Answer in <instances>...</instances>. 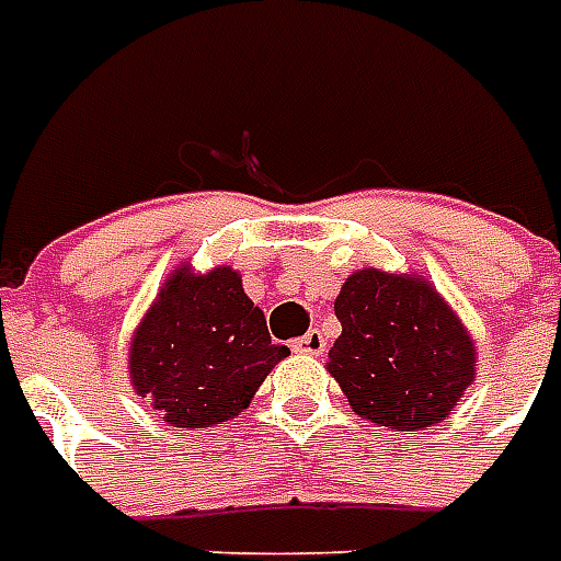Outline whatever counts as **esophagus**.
Wrapping results in <instances>:
<instances>
[{"label":"esophagus","instance_id":"obj_1","mask_svg":"<svg viewBox=\"0 0 561 561\" xmlns=\"http://www.w3.org/2000/svg\"><path fill=\"white\" fill-rule=\"evenodd\" d=\"M294 348L300 354H312V357H318V354H324V348H328V340H324L321 330H309L306 336H300V340L294 342Z\"/></svg>","mask_w":561,"mask_h":561}]
</instances>
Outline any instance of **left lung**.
Masks as SVG:
<instances>
[{"label": "left lung", "mask_w": 561, "mask_h": 561, "mask_svg": "<svg viewBox=\"0 0 561 561\" xmlns=\"http://www.w3.org/2000/svg\"><path fill=\"white\" fill-rule=\"evenodd\" d=\"M342 333L328 373L348 405L393 433L445 421L478 373L474 342L426 279L364 267L333 304Z\"/></svg>", "instance_id": "left-lung-1"}]
</instances>
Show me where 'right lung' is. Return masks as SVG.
I'll use <instances>...</instances> for the list:
<instances>
[{
    "instance_id": "right-lung-1",
    "label": "right lung",
    "mask_w": 561,
    "mask_h": 561,
    "mask_svg": "<svg viewBox=\"0 0 561 561\" xmlns=\"http://www.w3.org/2000/svg\"><path fill=\"white\" fill-rule=\"evenodd\" d=\"M282 357L288 348L273 345L237 270L183 264L135 330L128 378L164 421L201 430L243 412Z\"/></svg>"
}]
</instances>
